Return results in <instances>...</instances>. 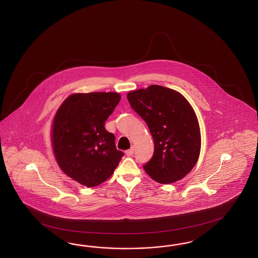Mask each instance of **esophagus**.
<instances>
[{"label":"esophagus","mask_w":258,"mask_h":258,"mask_svg":"<svg viewBox=\"0 0 258 258\" xmlns=\"http://www.w3.org/2000/svg\"><path fill=\"white\" fill-rule=\"evenodd\" d=\"M133 153H134V149H128V150L125 151L126 156H133Z\"/></svg>","instance_id":"obj_1"}]
</instances>
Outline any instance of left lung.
Returning <instances> with one entry per match:
<instances>
[{"label": "left lung", "mask_w": 258, "mask_h": 258, "mask_svg": "<svg viewBox=\"0 0 258 258\" xmlns=\"http://www.w3.org/2000/svg\"><path fill=\"white\" fill-rule=\"evenodd\" d=\"M126 97L154 141V153L145 171L163 184L184 178L197 164L202 146L199 121L187 99L160 85L132 91Z\"/></svg>", "instance_id": "1"}]
</instances>
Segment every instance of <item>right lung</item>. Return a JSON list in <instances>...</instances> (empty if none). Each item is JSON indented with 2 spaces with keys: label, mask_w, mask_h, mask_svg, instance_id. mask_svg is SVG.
I'll use <instances>...</instances> for the list:
<instances>
[{
  "label": "right lung",
  "mask_w": 258,
  "mask_h": 258,
  "mask_svg": "<svg viewBox=\"0 0 258 258\" xmlns=\"http://www.w3.org/2000/svg\"><path fill=\"white\" fill-rule=\"evenodd\" d=\"M120 99L114 92L73 94L55 112L51 132L55 161L68 177L87 187L108 180L124 155L104 126Z\"/></svg>",
  "instance_id": "add662e5"
}]
</instances>
